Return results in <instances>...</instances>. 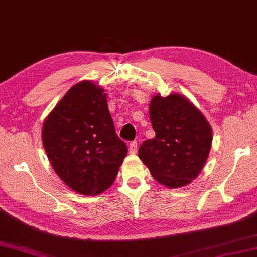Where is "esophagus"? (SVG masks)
<instances>
[{
	"label": "esophagus",
	"instance_id": "34e87169",
	"mask_svg": "<svg viewBox=\"0 0 257 257\" xmlns=\"http://www.w3.org/2000/svg\"><path fill=\"white\" fill-rule=\"evenodd\" d=\"M129 153H131V154L138 153V142L133 141V142L129 143Z\"/></svg>",
	"mask_w": 257,
	"mask_h": 257
}]
</instances>
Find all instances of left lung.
Instances as JSON below:
<instances>
[{"label": "left lung", "instance_id": "left-lung-1", "mask_svg": "<svg viewBox=\"0 0 257 257\" xmlns=\"http://www.w3.org/2000/svg\"><path fill=\"white\" fill-rule=\"evenodd\" d=\"M155 136L139 148V157L157 182L169 188L190 183L209 155L211 126L186 97L155 95L149 105Z\"/></svg>", "mask_w": 257, "mask_h": 257}]
</instances>
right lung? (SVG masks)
I'll return each instance as SVG.
<instances>
[{
	"label": "right lung",
	"mask_w": 257,
	"mask_h": 257,
	"mask_svg": "<svg viewBox=\"0 0 257 257\" xmlns=\"http://www.w3.org/2000/svg\"><path fill=\"white\" fill-rule=\"evenodd\" d=\"M42 141L61 180L83 195L111 186L128 153L116 134L104 90L90 81L71 87L43 123Z\"/></svg>",
	"instance_id": "add662e5"
}]
</instances>
